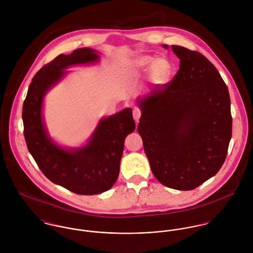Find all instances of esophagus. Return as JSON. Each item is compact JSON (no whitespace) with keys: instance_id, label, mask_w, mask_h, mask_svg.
I'll use <instances>...</instances> for the list:
<instances>
[{"instance_id":"34e87169","label":"esophagus","mask_w":253,"mask_h":253,"mask_svg":"<svg viewBox=\"0 0 253 253\" xmlns=\"http://www.w3.org/2000/svg\"><path fill=\"white\" fill-rule=\"evenodd\" d=\"M133 119L135 120V122L137 123L138 121H139V119H140V117H141V110L139 108H137V107H135V108L133 109Z\"/></svg>"}]
</instances>
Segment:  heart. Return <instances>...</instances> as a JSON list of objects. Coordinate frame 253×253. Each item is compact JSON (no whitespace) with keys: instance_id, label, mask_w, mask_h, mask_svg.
Instances as JSON below:
<instances>
[{"instance_id":"b5f03b06","label":"heart","mask_w":253,"mask_h":253,"mask_svg":"<svg viewBox=\"0 0 253 253\" xmlns=\"http://www.w3.org/2000/svg\"><path fill=\"white\" fill-rule=\"evenodd\" d=\"M131 69L134 73H146L149 70L151 81L159 85L167 84L173 73V66L167 57L155 58L150 55L137 56L131 63Z\"/></svg>"}]
</instances>
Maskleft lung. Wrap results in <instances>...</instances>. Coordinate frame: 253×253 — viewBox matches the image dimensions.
<instances>
[{
	"label": "left lung",
	"mask_w": 253,
	"mask_h": 253,
	"mask_svg": "<svg viewBox=\"0 0 253 253\" xmlns=\"http://www.w3.org/2000/svg\"><path fill=\"white\" fill-rule=\"evenodd\" d=\"M168 48V44L163 45ZM179 70L163 87L137 99V126L155 177L189 191L214 176L232 137L228 87L202 53L171 45Z\"/></svg>",
	"instance_id": "1"
}]
</instances>
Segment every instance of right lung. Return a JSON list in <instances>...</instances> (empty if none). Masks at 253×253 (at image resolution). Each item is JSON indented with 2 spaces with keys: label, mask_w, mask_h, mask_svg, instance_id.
Here are the masks:
<instances>
[{
  "label": "right lung",
  "mask_w": 253,
  "mask_h": 253,
  "mask_svg": "<svg viewBox=\"0 0 253 253\" xmlns=\"http://www.w3.org/2000/svg\"><path fill=\"white\" fill-rule=\"evenodd\" d=\"M98 60V52L88 47L58 55L34 76L22 109L24 137L38 167L51 182L78 195L101 194L118 179L125 139L135 129L132 110L124 109L102 118L84 146L62 148L45 128L43 98L68 73L65 69Z\"/></svg>",
  "instance_id": "1"
}]
</instances>
